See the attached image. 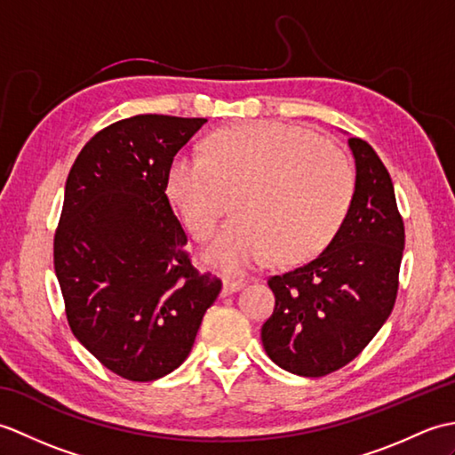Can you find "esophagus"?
I'll use <instances>...</instances> for the list:
<instances>
[{
  "label": "esophagus",
  "mask_w": 455,
  "mask_h": 455,
  "mask_svg": "<svg viewBox=\"0 0 455 455\" xmlns=\"http://www.w3.org/2000/svg\"><path fill=\"white\" fill-rule=\"evenodd\" d=\"M244 287L243 279H235V277H222V295H230V293H236L240 289Z\"/></svg>",
  "instance_id": "esophagus-1"
}]
</instances>
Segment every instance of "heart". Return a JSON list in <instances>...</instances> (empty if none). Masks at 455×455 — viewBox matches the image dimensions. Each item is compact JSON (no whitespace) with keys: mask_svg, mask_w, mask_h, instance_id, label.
Returning <instances> with one entry per match:
<instances>
[{"mask_svg":"<svg viewBox=\"0 0 455 455\" xmlns=\"http://www.w3.org/2000/svg\"><path fill=\"white\" fill-rule=\"evenodd\" d=\"M168 199L203 240L236 191L228 220L205 250L212 266L240 272L275 252L282 262L311 258L332 243L350 211L354 173L315 132L258 123L217 132L205 154L181 150L166 170Z\"/></svg>","mask_w":455,"mask_h":455,"instance_id":"obj_1","label":"heart"}]
</instances>
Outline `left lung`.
Masks as SVG:
<instances>
[{
  "instance_id": "1",
  "label": "left lung",
  "mask_w": 455,
  "mask_h": 455,
  "mask_svg": "<svg viewBox=\"0 0 455 455\" xmlns=\"http://www.w3.org/2000/svg\"><path fill=\"white\" fill-rule=\"evenodd\" d=\"M355 162L350 211L313 262L269 277L274 315L262 326L269 360L323 377L350 363L387 321L399 289L404 227L393 181L377 152L347 139Z\"/></svg>"
}]
</instances>
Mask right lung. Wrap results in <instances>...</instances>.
Instances as JSON below:
<instances>
[{"label":"right lung","instance_id":"add662e5","mask_svg":"<svg viewBox=\"0 0 455 455\" xmlns=\"http://www.w3.org/2000/svg\"><path fill=\"white\" fill-rule=\"evenodd\" d=\"M207 119L137 115L100 131L68 173L54 272L68 324L129 381H154L189 355L220 279L201 275L166 196V170Z\"/></svg>","mask_w":455,"mask_h":455}]
</instances>
